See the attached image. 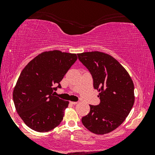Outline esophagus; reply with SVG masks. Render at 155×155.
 I'll use <instances>...</instances> for the list:
<instances>
[{
    "mask_svg": "<svg viewBox=\"0 0 155 155\" xmlns=\"http://www.w3.org/2000/svg\"><path fill=\"white\" fill-rule=\"evenodd\" d=\"M70 104H72V105H76V104H78V102H74V101H71Z\"/></svg>",
    "mask_w": 155,
    "mask_h": 155,
    "instance_id": "esophagus-1",
    "label": "esophagus"
}]
</instances>
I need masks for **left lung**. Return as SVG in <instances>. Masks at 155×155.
I'll list each match as a JSON object with an SVG mask.
<instances>
[{
  "mask_svg": "<svg viewBox=\"0 0 155 155\" xmlns=\"http://www.w3.org/2000/svg\"><path fill=\"white\" fill-rule=\"evenodd\" d=\"M88 69L93 86L99 92L101 103L90 105V113L81 122L90 132L104 135L114 130L132 109L135 101L134 84L125 68L111 55L101 51L78 54Z\"/></svg>",
  "mask_w": 155,
  "mask_h": 155,
  "instance_id": "8db88e82",
  "label": "left lung"
}]
</instances>
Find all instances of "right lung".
<instances>
[{
    "label": "right lung",
    "instance_id": "right-lung-1",
    "mask_svg": "<svg viewBox=\"0 0 155 155\" xmlns=\"http://www.w3.org/2000/svg\"><path fill=\"white\" fill-rule=\"evenodd\" d=\"M76 60V54L44 51L22 71L14 88L13 100L19 116L30 128L48 132L62 122L69 102L53 92L61 87L60 82Z\"/></svg>",
    "mask_w": 155,
    "mask_h": 155
}]
</instances>
